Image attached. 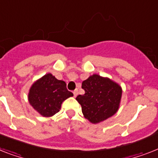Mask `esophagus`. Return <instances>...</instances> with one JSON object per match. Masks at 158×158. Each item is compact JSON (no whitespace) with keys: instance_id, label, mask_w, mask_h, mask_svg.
I'll use <instances>...</instances> for the list:
<instances>
[{"instance_id":"obj_1","label":"esophagus","mask_w":158,"mask_h":158,"mask_svg":"<svg viewBox=\"0 0 158 158\" xmlns=\"http://www.w3.org/2000/svg\"><path fill=\"white\" fill-rule=\"evenodd\" d=\"M73 93H74V97H76V96L78 95V89H75V90L73 92Z\"/></svg>"}]
</instances>
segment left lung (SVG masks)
Masks as SVG:
<instances>
[{
	"instance_id": "1",
	"label": "left lung",
	"mask_w": 158,
	"mask_h": 158,
	"mask_svg": "<svg viewBox=\"0 0 158 158\" xmlns=\"http://www.w3.org/2000/svg\"><path fill=\"white\" fill-rule=\"evenodd\" d=\"M83 95L76 97L86 119L93 124L105 121L117 113L122 98L121 86L107 77L94 74L83 81Z\"/></svg>"
}]
</instances>
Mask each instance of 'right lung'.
Returning <instances> with one entry per match:
<instances>
[{
  "mask_svg": "<svg viewBox=\"0 0 158 158\" xmlns=\"http://www.w3.org/2000/svg\"><path fill=\"white\" fill-rule=\"evenodd\" d=\"M70 97L73 93L67 90L66 83L48 73L33 83L28 101L40 114L48 118L59 112L62 102Z\"/></svg>",
  "mask_w": 158,
  "mask_h": 158,
  "instance_id": "1",
  "label": "right lung"
}]
</instances>
